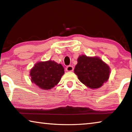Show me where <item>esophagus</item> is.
Segmentation results:
<instances>
[{
	"label": "esophagus",
	"instance_id": "34e87169",
	"mask_svg": "<svg viewBox=\"0 0 132 132\" xmlns=\"http://www.w3.org/2000/svg\"><path fill=\"white\" fill-rule=\"evenodd\" d=\"M73 69H74V68H73V67L72 66H68L66 68V70L68 71H72L73 70Z\"/></svg>",
	"mask_w": 132,
	"mask_h": 132
}]
</instances>
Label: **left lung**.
<instances>
[{"instance_id": "8db88e82", "label": "left lung", "mask_w": 132, "mask_h": 132, "mask_svg": "<svg viewBox=\"0 0 132 132\" xmlns=\"http://www.w3.org/2000/svg\"><path fill=\"white\" fill-rule=\"evenodd\" d=\"M75 74L82 84L90 88H98L108 80L110 69L98 57L80 56L75 66Z\"/></svg>"}]
</instances>
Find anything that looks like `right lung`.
<instances>
[{"instance_id": "obj_1", "label": "right lung", "mask_w": 132, "mask_h": 132, "mask_svg": "<svg viewBox=\"0 0 132 132\" xmlns=\"http://www.w3.org/2000/svg\"><path fill=\"white\" fill-rule=\"evenodd\" d=\"M64 73L61 64L48 61L35 64L30 71V76L31 81L39 88L50 90L59 82Z\"/></svg>"}]
</instances>
